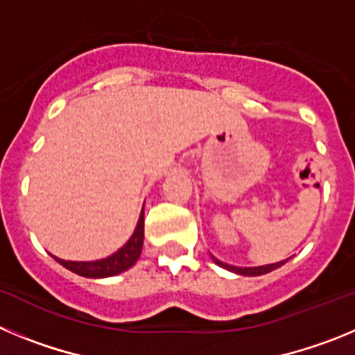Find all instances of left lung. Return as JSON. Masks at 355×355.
Here are the masks:
<instances>
[{"label":"left lung","instance_id":"1","mask_svg":"<svg viewBox=\"0 0 355 355\" xmlns=\"http://www.w3.org/2000/svg\"><path fill=\"white\" fill-rule=\"evenodd\" d=\"M213 261L216 263L218 266L222 268H227L231 272H236V274L241 275H263V274H268V272L275 270L279 266H283L286 261H279V263H272V265H263V266H233V265H227V263L220 261V259H216L213 256Z\"/></svg>","mask_w":355,"mask_h":355}]
</instances>
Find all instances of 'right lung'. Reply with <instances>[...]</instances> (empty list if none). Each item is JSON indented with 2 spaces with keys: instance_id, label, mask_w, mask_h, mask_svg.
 <instances>
[{
  "instance_id": "1",
  "label": "right lung",
  "mask_w": 355,
  "mask_h": 355,
  "mask_svg": "<svg viewBox=\"0 0 355 355\" xmlns=\"http://www.w3.org/2000/svg\"><path fill=\"white\" fill-rule=\"evenodd\" d=\"M144 243V209L142 216H140L137 229H135L133 236L130 238L126 245L121 250L110 256L106 259H99V261H65V259L56 258V261L69 268L71 272L83 277H110V275L121 274V272L128 270L137 263L142 252Z\"/></svg>"
}]
</instances>
